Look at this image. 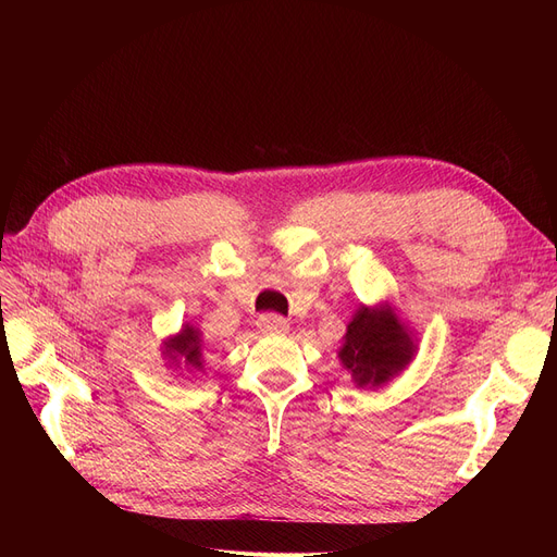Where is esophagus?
<instances>
[{
    "label": "esophagus",
    "mask_w": 557,
    "mask_h": 557,
    "mask_svg": "<svg viewBox=\"0 0 557 557\" xmlns=\"http://www.w3.org/2000/svg\"><path fill=\"white\" fill-rule=\"evenodd\" d=\"M258 327L267 334H283V332H288L290 325H288V320L278 313H262L258 318Z\"/></svg>",
    "instance_id": "1"
}]
</instances>
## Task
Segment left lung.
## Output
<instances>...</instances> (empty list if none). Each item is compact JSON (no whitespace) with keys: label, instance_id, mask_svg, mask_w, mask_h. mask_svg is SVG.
Masks as SVG:
<instances>
[{"label":"left lung","instance_id":"1","mask_svg":"<svg viewBox=\"0 0 557 557\" xmlns=\"http://www.w3.org/2000/svg\"><path fill=\"white\" fill-rule=\"evenodd\" d=\"M413 356L409 334L391 309L362 307L350 320L339 358L358 385H381Z\"/></svg>","mask_w":557,"mask_h":557}]
</instances>
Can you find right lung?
Listing matches in <instances>:
<instances>
[{
    "mask_svg": "<svg viewBox=\"0 0 557 557\" xmlns=\"http://www.w3.org/2000/svg\"><path fill=\"white\" fill-rule=\"evenodd\" d=\"M170 352H178L185 358V362L199 367L201 364V352H199V332L195 327H183V332L170 342Z\"/></svg>",
    "mask_w": 557,
    "mask_h": 557,
    "instance_id": "add662e5",
    "label": "right lung"
}]
</instances>
